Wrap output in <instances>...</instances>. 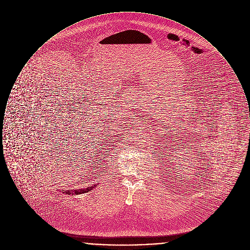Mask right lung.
Listing matches in <instances>:
<instances>
[{
    "instance_id": "obj_1",
    "label": "right lung",
    "mask_w": 250,
    "mask_h": 250,
    "mask_svg": "<svg viewBox=\"0 0 250 250\" xmlns=\"http://www.w3.org/2000/svg\"><path fill=\"white\" fill-rule=\"evenodd\" d=\"M95 186L93 187H89L87 188H83V189H75V190H65L62 193H65L66 195H80V194H83L86 192H89V191L93 190V188H95Z\"/></svg>"
}]
</instances>
